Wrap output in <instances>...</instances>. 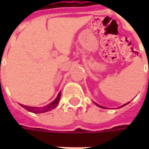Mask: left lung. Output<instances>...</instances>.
I'll return each mask as SVG.
<instances>
[{"mask_svg": "<svg viewBox=\"0 0 149 149\" xmlns=\"http://www.w3.org/2000/svg\"><path fill=\"white\" fill-rule=\"evenodd\" d=\"M128 103H129V102H128ZM128 103H127V104H128ZM124 104V105H122V106H120V108H121V107H124V106H125V105H126V104ZM97 105H98V104H97ZM98 106L100 107V108H102V109H105V108H104V107L100 106V105H98Z\"/></svg>", "mask_w": 149, "mask_h": 149, "instance_id": "8db88e82", "label": "left lung"}]
</instances>
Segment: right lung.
Wrapping results in <instances>:
<instances>
[{"instance_id": "add662e5", "label": "right lung", "mask_w": 149, "mask_h": 149, "mask_svg": "<svg viewBox=\"0 0 149 149\" xmlns=\"http://www.w3.org/2000/svg\"><path fill=\"white\" fill-rule=\"evenodd\" d=\"M60 99H61V93H59L58 96L56 98L55 100L52 102L51 104H49L46 106H44L42 108H34V107H29L25 106V105H23L21 104V106L23 107L24 109H25L26 110H28L29 112H33V113H41V112H48V111H50V110L55 109L56 107L58 105L59 102H60Z\"/></svg>"}]
</instances>
